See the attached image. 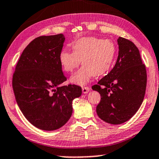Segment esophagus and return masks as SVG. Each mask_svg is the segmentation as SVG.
Returning a JSON list of instances; mask_svg holds the SVG:
<instances>
[{
    "label": "esophagus",
    "instance_id": "34e87169",
    "mask_svg": "<svg viewBox=\"0 0 159 159\" xmlns=\"http://www.w3.org/2000/svg\"><path fill=\"white\" fill-rule=\"evenodd\" d=\"M90 90V88L88 87V86H83L82 87V92H83L84 94H86V93H88L89 92Z\"/></svg>",
    "mask_w": 159,
    "mask_h": 159
}]
</instances>
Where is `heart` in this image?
Here are the masks:
<instances>
[{
	"instance_id": "obj_1",
	"label": "heart",
	"mask_w": 159,
	"mask_h": 159,
	"mask_svg": "<svg viewBox=\"0 0 159 159\" xmlns=\"http://www.w3.org/2000/svg\"><path fill=\"white\" fill-rule=\"evenodd\" d=\"M73 52L61 51L59 60L65 72L72 73L81 64L83 66L70 78L72 83L84 85L93 76H101L107 73L115 60L116 46L110 39L85 37L71 44Z\"/></svg>"
}]
</instances>
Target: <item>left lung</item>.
I'll list each match as a JSON object with an SVG mask.
<instances>
[{"label":"left lung","mask_w":159,"mask_h":159,"mask_svg":"<svg viewBox=\"0 0 159 159\" xmlns=\"http://www.w3.org/2000/svg\"><path fill=\"white\" fill-rule=\"evenodd\" d=\"M118 43L119 52L115 66L92 87L101 95L97 115L111 124H123L137 113L147 85V72L138 48L122 37Z\"/></svg>","instance_id":"obj_1"}]
</instances>
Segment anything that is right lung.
<instances>
[{"mask_svg":"<svg viewBox=\"0 0 159 159\" xmlns=\"http://www.w3.org/2000/svg\"><path fill=\"white\" fill-rule=\"evenodd\" d=\"M62 34L39 36L26 46L16 65L12 87L27 120L42 130L62 127L71 117L72 102L81 95L79 86L68 84L59 60Z\"/></svg>","mask_w":159,"mask_h":159,"instance_id":"1","label":"right lung"}]
</instances>
